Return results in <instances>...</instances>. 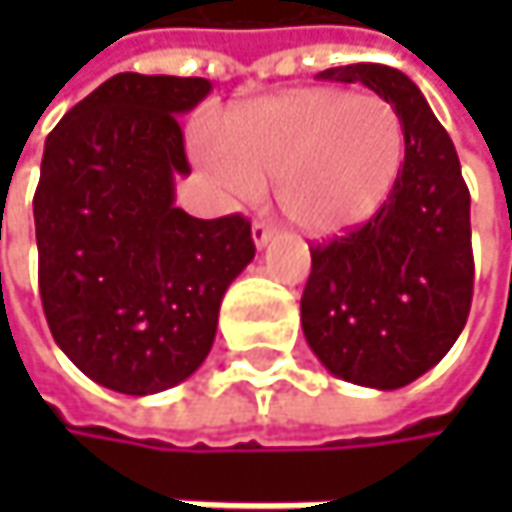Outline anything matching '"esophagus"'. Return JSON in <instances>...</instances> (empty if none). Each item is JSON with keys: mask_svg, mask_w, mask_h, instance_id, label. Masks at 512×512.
I'll return each mask as SVG.
<instances>
[{"mask_svg": "<svg viewBox=\"0 0 512 512\" xmlns=\"http://www.w3.org/2000/svg\"><path fill=\"white\" fill-rule=\"evenodd\" d=\"M252 240H255V246L257 249H263L269 240H272V228L263 222V219H257L255 225H252Z\"/></svg>", "mask_w": 512, "mask_h": 512, "instance_id": "esophagus-1", "label": "esophagus"}]
</instances>
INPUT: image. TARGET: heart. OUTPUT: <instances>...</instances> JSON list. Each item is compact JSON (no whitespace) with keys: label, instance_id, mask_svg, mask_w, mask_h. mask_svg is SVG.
<instances>
[{"label":"heart","instance_id":"obj_1","mask_svg":"<svg viewBox=\"0 0 512 512\" xmlns=\"http://www.w3.org/2000/svg\"><path fill=\"white\" fill-rule=\"evenodd\" d=\"M216 151L210 168L231 198L249 201L275 180V201L302 234L338 237L388 201L406 130L382 97L299 88L234 109Z\"/></svg>","mask_w":512,"mask_h":512}]
</instances>
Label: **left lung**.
Instances as JSON below:
<instances>
[{
	"instance_id": "obj_1",
	"label": "left lung",
	"mask_w": 512,
	"mask_h": 512,
	"mask_svg": "<svg viewBox=\"0 0 512 512\" xmlns=\"http://www.w3.org/2000/svg\"><path fill=\"white\" fill-rule=\"evenodd\" d=\"M361 82L394 106L406 156L388 201L361 225L311 246L302 329L329 373L391 391L436 367L471 308V195L460 156L418 85L385 64L317 73Z\"/></svg>"
}]
</instances>
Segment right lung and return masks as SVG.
<instances>
[{
  "instance_id": "add662e5",
  "label": "right lung",
  "mask_w": 512,
  "mask_h": 512,
  "mask_svg": "<svg viewBox=\"0 0 512 512\" xmlns=\"http://www.w3.org/2000/svg\"><path fill=\"white\" fill-rule=\"evenodd\" d=\"M210 88L201 76L118 73L44 145V314L64 356L121 394L165 391L201 367L222 296L255 257L246 216L195 219L174 207V177L189 174L177 115Z\"/></svg>"
}]
</instances>
